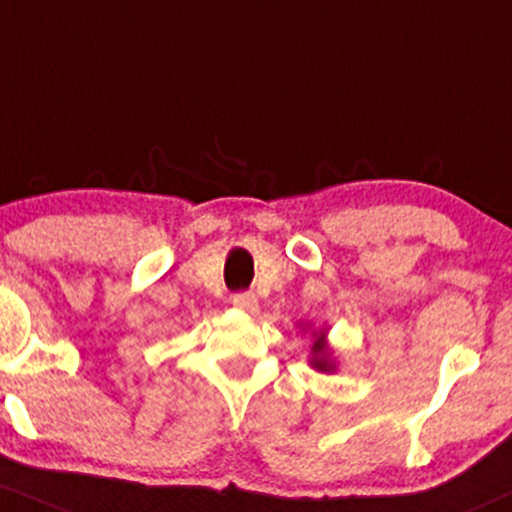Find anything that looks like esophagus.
Returning <instances> with one entry per match:
<instances>
[{"label":"esophagus","mask_w":512,"mask_h":512,"mask_svg":"<svg viewBox=\"0 0 512 512\" xmlns=\"http://www.w3.org/2000/svg\"><path fill=\"white\" fill-rule=\"evenodd\" d=\"M233 304L242 311H257V297L252 292H240L233 297Z\"/></svg>","instance_id":"obj_1"}]
</instances>
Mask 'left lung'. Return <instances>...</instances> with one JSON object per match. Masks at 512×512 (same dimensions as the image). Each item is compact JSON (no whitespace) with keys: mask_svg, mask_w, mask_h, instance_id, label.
Returning <instances> with one entry per match:
<instances>
[{"mask_svg":"<svg viewBox=\"0 0 512 512\" xmlns=\"http://www.w3.org/2000/svg\"><path fill=\"white\" fill-rule=\"evenodd\" d=\"M316 348H321V343H319V346H316ZM321 362H324V360H319V365ZM321 368H326V363L324 366H321Z\"/></svg>","mask_w":512,"mask_h":512,"instance_id":"8db88e82","label":"left lung"}]
</instances>
